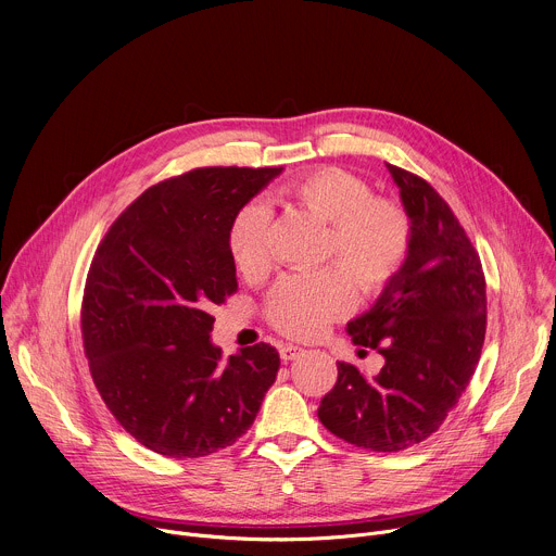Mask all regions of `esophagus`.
Listing matches in <instances>:
<instances>
[{"label":"esophagus","instance_id":"34e87169","mask_svg":"<svg viewBox=\"0 0 556 556\" xmlns=\"http://www.w3.org/2000/svg\"><path fill=\"white\" fill-rule=\"evenodd\" d=\"M299 354H301V348H296V345H290V343L279 345V356H281V361H283V363L294 361Z\"/></svg>","mask_w":556,"mask_h":556}]
</instances>
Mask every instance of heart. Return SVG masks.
Wrapping results in <instances>:
<instances>
[{"label":"heart","mask_w":556,"mask_h":556,"mask_svg":"<svg viewBox=\"0 0 556 556\" xmlns=\"http://www.w3.org/2000/svg\"><path fill=\"white\" fill-rule=\"evenodd\" d=\"M281 200L324 226L319 260L337 268L279 279L264 299L268 326L290 339H312L352 307V286L365 296L384 290L403 270L414 224L401 200L341 167H319L281 189ZM270 211L247 202L228 222L226 247L244 277L270 268Z\"/></svg>","instance_id":"1"}]
</instances>
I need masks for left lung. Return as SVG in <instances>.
Instances as JSON below:
<instances>
[{
    "label": "left lung",
    "mask_w": 556,
    "mask_h": 556,
    "mask_svg": "<svg viewBox=\"0 0 556 556\" xmlns=\"http://www.w3.org/2000/svg\"><path fill=\"white\" fill-rule=\"evenodd\" d=\"M414 224L412 251L378 301L348 324L354 345L384 356L378 376L337 363L319 420L337 438L378 453L405 451L446 420L480 363L486 279L478 251L444 198L387 163Z\"/></svg>",
    "instance_id": "obj_1"
}]
</instances>
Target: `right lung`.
<instances>
[{"instance_id": "add662e5", "label": "right lung", "mask_w": 556, "mask_h": 556, "mask_svg": "<svg viewBox=\"0 0 556 556\" xmlns=\"http://www.w3.org/2000/svg\"><path fill=\"white\" fill-rule=\"evenodd\" d=\"M283 167H202L149 187L110 226L88 270L81 334L116 422L165 457H204L242 438L277 378L268 343L222 358L215 305L237 292L232 213Z\"/></svg>"}]
</instances>
